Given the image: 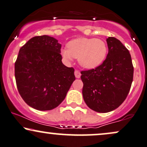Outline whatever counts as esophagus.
Returning <instances> with one entry per match:
<instances>
[{
  "mask_svg": "<svg viewBox=\"0 0 147 147\" xmlns=\"http://www.w3.org/2000/svg\"><path fill=\"white\" fill-rule=\"evenodd\" d=\"M75 75L76 77V78H80L81 77V72L79 71V70H76L75 71Z\"/></svg>",
  "mask_w": 147,
  "mask_h": 147,
  "instance_id": "esophagus-1",
  "label": "esophagus"
}]
</instances>
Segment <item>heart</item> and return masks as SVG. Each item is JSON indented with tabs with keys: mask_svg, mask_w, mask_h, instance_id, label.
Instances as JSON below:
<instances>
[{
	"mask_svg": "<svg viewBox=\"0 0 147 147\" xmlns=\"http://www.w3.org/2000/svg\"><path fill=\"white\" fill-rule=\"evenodd\" d=\"M108 48L102 40L95 38H79L72 40L68 48H63L61 54L65 60L78 58L79 63L85 68L97 67L105 59Z\"/></svg>",
	"mask_w": 147,
	"mask_h": 147,
	"instance_id": "obj_1",
	"label": "heart"
}]
</instances>
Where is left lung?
I'll return each instance as SVG.
<instances>
[{
    "label": "left lung",
    "instance_id": "1",
    "mask_svg": "<svg viewBox=\"0 0 147 147\" xmlns=\"http://www.w3.org/2000/svg\"><path fill=\"white\" fill-rule=\"evenodd\" d=\"M109 53L95 69L81 72L86 105L98 113L116 109L125 100L132 84L133 66L128 49L115 37L106 39Z\"/></svg>",
    "mask_w": 147,
    "mask_h": 147
}]
</instances>
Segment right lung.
<instances>
[{
    "label": "right lung",
    "instance_id": "obj_1",
    "mask_svg": "<svg viewBox=\"0 0 147 147\" xmlns=\"http://www.w3.org/2000/svg\"><path fill=\"white\" fill-rule=\"evenodd\" d=\"M61 45L53 37L32 38L20 49L15 79L25 102L38 111H49L63 101L75 80V69L62 63Z\"/></svg>",
    "mask_w": 147,
    "mask_h": 147
}]
</instances>
